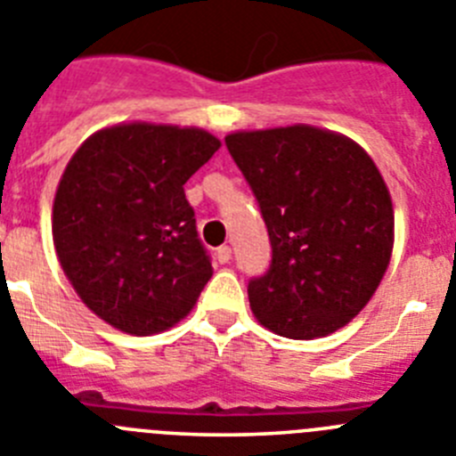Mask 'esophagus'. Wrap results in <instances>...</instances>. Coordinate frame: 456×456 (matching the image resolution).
Returning a JSON list of instances; mask_svg holds the SVG:
<instances>
[{
	"instance_id": "34e87169",
	"label": "esophagus",
	"mask_w": 456,
	"mask_h": 456,
	"mask_svg": "<svg viewBox=\"0 0 456 456\" xmlns=\"http://www.w3.org/2000/svg\"><path fill=\"white\" fill-rule=\"evenodd\" d=\"M229 258H232V248H229V245H220V248L216 249V261H218V264H229Z\"/></svg>"
}]
</instances>
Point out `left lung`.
Segmentation results:
<instances>
[{"instance_id": "obj_1", "label": "left lung", "mask_w": 456, "mask_h": 456, "mask_svg": "<svg viewBox=\"0 0 456 456\" xmlns=\"http://www.w3.org/2000/svg\"><path fill=\"white\" fill-rule=\"evenodd\" d=\"M268 227L273 261L248 284L258 322L315 338L350 322L379 286L393 249V204L350 138L315 126L224 138Z\"/></svg>"}]
</instances>
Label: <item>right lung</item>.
<instances>
[{
  "label": "right lung",
  "mask_w": 456,
  "mask_h": 456,
  "mask_svg": "<svg viewBox=\"0 0 456 456\" xmlns=\"http://www.w3.org/2000/svg\"><path fill=\"white\" fill-rule=\"evenodd\" d=\"M218 147L202 129L120 125L69 159L54 200L56 254L109 325L150 336L195 306L213 268L183 183Z\"/></svg>",
  "instance_id": "add662e5"
}]
</instances>
